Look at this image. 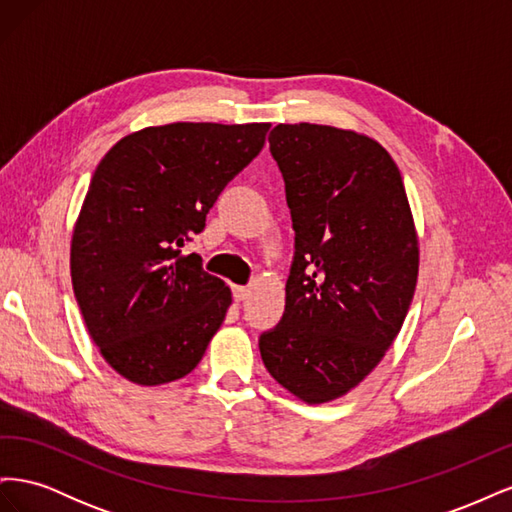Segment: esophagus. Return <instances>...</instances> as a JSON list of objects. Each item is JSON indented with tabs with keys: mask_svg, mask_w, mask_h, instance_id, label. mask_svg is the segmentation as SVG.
<instances>
[{
	"mask_svg": "<svg viewBox=\"0 0 512 512\" xmlns=\"http://www.w3.org/2000/svg\"><path fill=\"white\" fill-rule=\"evenodd\" d=\"M247 294H250V288H247V286H235V288H232V297H235L237 303L245 301Z\"/></svg>",
	"mask_w": 512,
	"mask_h": 512,
	"instance_id": "1",
	"label": "esophagus"
}]
</instances>
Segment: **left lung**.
<instances>
[{"label": "left lung", "instance_id": "1", "mask_svg": "<svg viewBox=\"0 0 512 512\" xmlns=\"http://www.w3.org/2000/svg\"><path fill=\"white\" fill-rule=\"evenodd\" d=\"M294 228L280 324L262 363L292 395H346L391 348L414 297L418 241L399 168L350 130L280 123L269 134Z\"/></svg>", "mask_w": 512, "mask_h": 512}]
</instances>
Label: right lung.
<instances>
[{
	"mask_svg": "<svg viewBox=\"0 0 512 512\" xmlns=\"http://www.w3.org/2000/svg\"><path fill=\"white\" fill-rule=\"evenodd\" d=\"M269 123H168L106 153L74 226L76 303L104 361L156 386L188 376L224 322L230 290L183 245L228 181L265 147Z\"/></svg>",
	"mask_w": 512,
	"mask_h": 512,
	"instance_id": "add662e5",
	"label": "right lung"
}]
</instances>
